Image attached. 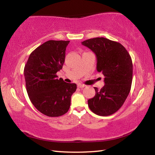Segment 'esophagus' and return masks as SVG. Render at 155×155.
<instances>
[{"mask_svg": "<svg viewBox=\"0 0 155 155\" xmlns=\"http://www.w3.org/2000/svg\"><path fill=\"white\" fill-rule=\"evenodd\" d=\"M77 86H78V87H79V88H83L84 87H85L86 85H84V84H83V83H78Z\"/></svg>", "mask_w": 155, "mask_h": 155, "instance_id": "esophagus-1", "label": "esophagus"}]
</instances>
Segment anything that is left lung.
Masks as SVG:
<instances>
[{"instance_id": "1", "label": "left lung", "mask_w": 155, "mask_h": 155, "mask_svg": "<svg viewBox=\"0 0 155 155\" xmlns=\"http://www.w3.org/2000/svg\"><path fill=\"white\" fill-rule=\"evenodd\" d=\"M97 58L96 69L104 77L103 87H94L96 95L88 100L91 111L101 116L114 114L127 99L133 80V63L129 53L121 44L104 38L83 41Z\"/></svg>"}]
</instances>
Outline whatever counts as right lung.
<instances>
[{"mask_svg":"<svg viewBox=\"0 0 155 155\" xmlns=\"http://www.w3.org/2000/svg\"><path fill=\"white\" fill-rule=\"evenodd\" d=\"M70 41L49 40L31 52L25 64L26 88L31 103L41 114L59 117L68 111L75 83L57 78Z\"/></svg>","mask_w":155,"mask_h":155,"instance_id":"1","label":"right lung"}]
</instances>
